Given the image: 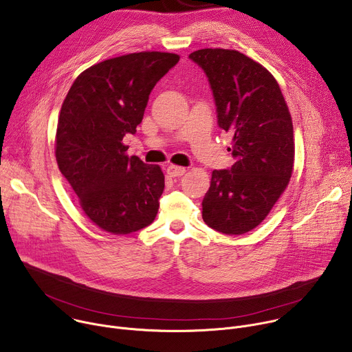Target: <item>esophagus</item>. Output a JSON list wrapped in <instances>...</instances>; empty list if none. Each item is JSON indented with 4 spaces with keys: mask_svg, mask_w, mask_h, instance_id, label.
<instances>
[{
    "mask_svg": "<svg viewBox=\"0 0 352 352\" xmlns=\"http://www.w3.org/2000/svg\"><path fill=\"white\" fill-rule=\"evenodd\" d=\"M186 173V170L184 167H178V166H170L167 168V174L170 177H182Z\"/></svg>",
    "mask_w": 352,
    "mask_h": 352,
    "instance_id": "esophagus-1",
    "label": "esophagus"
}]
</instances>
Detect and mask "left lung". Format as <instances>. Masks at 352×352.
I'll list each match as a JSON object with an SVG mask.
<instances>
[{
	"mask_svg": "<svg viewBox=\"0 0 352 352\" xmlns=\"http://www.w3.org/2000/svg\"><path fill=\"white\" fill-rule=\"evenodd\" d=\"M208 76L217 124L232 135L235 163L214 170L202 202L213 230L241 235L258 227L287 188L294 167V128L280 86L259 63L235 50L189 54Z\"/></svg>",
	"mask_w": 352,
	"mask_h": 352,
	"instance_id": "left-lung-1",
	"label": "left lung"
}]
</instances>
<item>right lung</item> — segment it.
<instances>
[{"label": "right lung", "instance_id": "add662e5", "mask_svg": "<svg viewBox=\"0 0 352 352\" xmlns=\"http://www.w3.org/2000/svg\"><path fill=\"white\" fill-rule=\"evenodd\" d=\"M179 61L160 52L98 63L72 83L61 107L56 159L85 214L111 234L152 224L164 190L159 166L128 157L122 143L142 122L150 91Z\"/></svg>", "mask_w": 352, "mask_h": 352}]
</instances>
